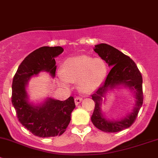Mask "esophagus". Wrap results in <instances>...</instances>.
Returning a JSON list of instances; mask_svg holds the SVG:
<instances>
[{"mask_svg": "<svg viewBox=\"0 0 158 158\" xmlns=\"http://www.w3.org/2000/svg\"><path fill=\"white\" fill-rule=\"evenodd\" d=\"M82 101V98H81V97L78 96V97H76V98H75V104H76V106H77V105H79Z\"/></svg>", "mask_w": 158, "mask_h": 158, "instance_id": "34e87169", "label": "esophagus"}]
</instances>
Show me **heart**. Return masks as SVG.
<instances>
[{"instance_id":"obj_1","label":"heart","mask_w":158,"mask_h":158,"mask_svg":"<svg viewBox=\"0 0 158 158\" xmlns=\"http://www.w3.org/2000/svg\"><path fill=\"white\" fill-rule=\"evenodd\" d=\"M107 72V65L102 59L79 56L66 60L62 70L57 71V77L63 86L78 81L79 90L92 92L104 82Z\"/></svg>"}]
</instances>
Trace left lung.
<instances>
[{"mask_svg":"<svg viewBox=\"0 0 158 158\" xmlns=\"http://www.w3.org/2000/svg\"><path fill=\"white\" fill-rule=\"evenodd\" d=\"M94 51L111 68L106 81L93 95L95 109L91 117L92 124L105 132H118L128 128L136 119L143 104L142 76L135 62L118 49L106 44L95 46ZM128 88L133 92L135 103L133 109L120 119H111L104 115L101 105L108 93L114 88Z\"/></svg>","mask_w":158,"mask_h":158,"instance_id":"8db88e82","label":"left lung"}]
</instances>
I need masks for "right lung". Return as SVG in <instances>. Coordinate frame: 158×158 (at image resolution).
<instances>
[{
    "label": "right lung",
    "instance_id": "1",
    "mask_svg": "<svg viewBox=\"0 0 158 158\" xmlns=\"http://www.w3.org/2000/svg\"><path fill=\"white\" fill-rule=\"evenodd\" d=\"M63 52L61 47H42L30 53L19 66L12 82V104L19 122L32 134L40 138L61 135L66 131L76 107L73 97L65 101L47 98L43 102L29 101L27 87L30 78L41 72L55 77V58Z\"/></svg>",
    "mask_w": 158,
    "mask_h": 158
}]
</instances>
